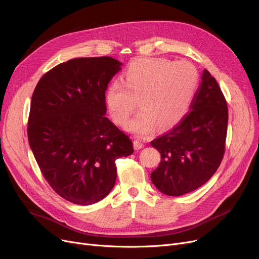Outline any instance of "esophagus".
<instances>
[{
	"mask_svg": "<svg viewBox=\"0 0 259 259\" xmlns=\"http://www.w3.org/2000/svg\"><path fill=\"white\" fill-rule=\"evenodd\" d=\"M134 147L135 150H141L144 147V143L140 140H134Z\"/></svg>",
	"mask_w": 259,
	"mask_h": 259,
	"instance_id": "1",
	"label": "esophagus"
}]
</instances>
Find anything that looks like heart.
<instances>
[{"mask_svg":"<svg viewBox=\"0 0 259 259\" xmlns=\"http://www.w3.org/2000/svg\"><path fill=\"white\" fill-rule=\"evenodd\" d=\"M199 72L187 61L174 62L164 58H139L132 61L122 78L109 82L105 103L116 123L125 125L136 109H141L128 123L127 130L144 136L177 125L194 102L199 88Z\"/></svg>","mask_w":259,"mask_h":259,"instance_id":"heart-1","label":"heart"}]
</instances>
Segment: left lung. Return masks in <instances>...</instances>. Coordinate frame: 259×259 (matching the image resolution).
I'll use <instances>...</instances> for the list:
<instances>
[{
    "label": "left lung",
    "mask_w": 259,
    "mask_h": 259,
    "mask_svg": "<svg viewBox=\"0 0 259 259\" xmlns=\"http://www.w3.org/2000/svg\"><path fill=\"white\" fill-rule=\"evenodd\" d=\"M190 109L177 126L151 142L161 154L151 179L168 196L200 188L215 174L225 154L228 106L217 81L206 69Z\"/></svg>",
    "instance_id": "8db88e82"
}]
</instances>
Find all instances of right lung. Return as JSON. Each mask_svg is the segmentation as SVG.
<instances>
[{
	"label": "right lung",
	"instance_id": "obj_1",
	"mask_svg": "<svg viewBox=\"0 0 259 259\" xmlns=\"http://www.w3.org/2000/svg\"><path fill=\"white\" fill-rule=\"evenodd\" d=\"M121 66L110 57L72 59L47 71L32 94L30 149L49 186L72 203L102 200L115 186L116 159L134 153L105 117V91Z\"/></svg>",
	"mask_w": 259,
	"mask_h": 259
}]
</instances>
